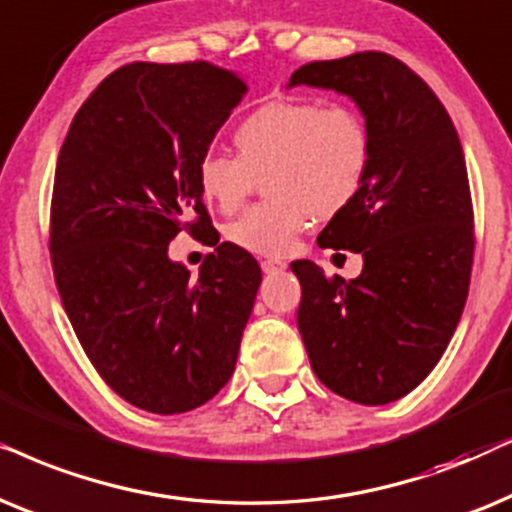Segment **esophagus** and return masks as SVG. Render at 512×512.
I'll return each instance as SVG.
<instances>
[{
  "instance_id": "esophagus-1",
  "label": "esophagus",
  "mask_w": 512,
  "mask_h": 512,
  "mask_svg": "<svg viewBox=\"0 0 512 512\" xmlns=\"http://www.w3.org/2000/svg\"><path fill=\"white\" fill-rule=\"evenodd\" d=\"M285 269H288V264L281 262V260H264L262 262V271H264V274H269V276L281 274V271H285Z\"/></svg>"
}]
</instances>
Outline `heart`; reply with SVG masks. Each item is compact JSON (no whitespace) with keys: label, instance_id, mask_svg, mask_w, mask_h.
<instances>
[{"label":"heart","instance_id":"obj_1","mask_svg":"<svg viewBox=\"0 0 512 512\" xmlns=\"http://www.w3.org/2000/svg\"><path fill=\"white\" fill-rule=\"evenodd\" d=\"M238 156L201 154L199 192L224 213L248 196L264 175L271 199L245 210L227 238L255 255L290 252L311 215L335 217L356 201L370 173L372 140L365 119L349 105L311 98H276L260 105L234 133Z\"/></svg>","mask_w":512,"mask_h":512}]
</instances>
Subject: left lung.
<instances>
[{
  "instance_id": "obj_1",
  "label": "left lung",
  "mask_w": 512,
  "mask_h": 512,
  "mask_svg": "<svg viewBox=\"0 0 512 512\" xmlns=\"http://www.w3.org/2000/svg\"><path fill=\"white\" fill-rule=\"evenodd\" d=\"M356 102L372 140L356 201L320 231V248L363 255L358 278L292 262L311 367L360 405L403 398L438 365L459 323L473 267V206L456 128L426 81L379 51L306 63L288 88Z\"/></svg>"
}]
</instances>
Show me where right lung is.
Returning <instances> with one entry per match:
<instances>
[{"mask_svg":"<svg viewBox=\"0 0 512 512\" xmlns=\"http://www.w3.org/2000/svg\"><path fill=\"white\" fill-rule=\"evenodd\" d=\"M245 91L243 77L210 63L124 65L88 95L60 147V299L105 384L145 412L194 410L234 374L260 264L220 243L192 276L168 243L213 229L196 163Z\"/></svg>","mask_w":512,"mask_h":512,"instance_id":"obj_1","label":"right lung"}]
</instances>
